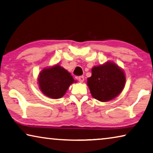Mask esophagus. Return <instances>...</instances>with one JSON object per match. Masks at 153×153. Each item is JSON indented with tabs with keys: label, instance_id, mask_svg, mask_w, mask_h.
Wrapping results in <instances>:
<instances>
[{
	"label": "esophagus",
	"instance_id": "34e87169",
	"mask_svg": "<svg viewBox=\"0 0 153 153\" xmlns=\"http://www.w3.org/2000/svg\"><path fill=\"white\" fill-rule=\"evenodd\" d=\"M77 79H78V81L79 82H83L84 81V77L83 76H79L78 78H77Z\"/></svg>",
	"mask_w": 153,
	"mask_h": 153
}]
</instances>
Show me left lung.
I'll return each mask as SVG.
<instances>
[{"mask_svg":"<svg viewBox=\"0 0 153 153\" xmlns=\"http://www.w3.org/2000/svg\"><path fill=\"white\" fill-rule=\"evenodd\" d=\"M87 80L92 96L101 102H107L122 92L126 77L124 71L115 64L107 62L93 67L92 76Z\"/></svg>","mask_w":153,"mask_h":153,"instance_id":"left-lung-1","label":"left lung"}]
</instances>
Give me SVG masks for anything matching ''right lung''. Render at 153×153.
<instances>
[{
  "instance_id": "obj_1",
  "label": "right lung",
  "mask_w": 153,
  "mask_h": 153,
  "mask_svg": "<svg viewBox=\"0 0 153 153\" xmlns=\"http://www.w3.org/2000/svg\"><path fill=\"white\" fill-rule=\"evenodd\" d=\"M74 82L71 74L59 65L43 69L38 77L42 92L53 99L62 97Z\"/></svg>"
}]
</instances>
